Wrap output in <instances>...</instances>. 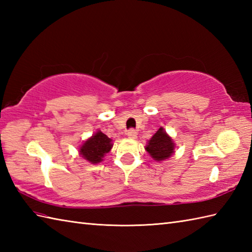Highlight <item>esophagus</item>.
Listing matches in <instances>:
<instances>
[{
  "label": "esophagus",
  "mask_w": 252,
  "mask_h": 252,
  "mask_svg": "<svg viewBox=\"0 0 252 252\" xmlns=\"http://www.w3.org/2000/svg\"><path fill=\"white\" fill-rule=\"evenodd\" d=\"M126 135H127V137H129V138H132V140H135V138L137 137V132L135 130L131 129V130H129V131L126 132Z\"/></svg>",
  "instance_id": "1"
}]
</instances>
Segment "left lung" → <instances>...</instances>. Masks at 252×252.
Masks as SVG:
<instances>
[{
	"label": "left lung",
	"mask_w": 252,
	"mask_h": 252,
	"mask_svg": "<svg viewBox=\"0 0 252 252\" xmlns=\"http://www.w3.org/2000/svg\"><path fill=\"white\" fill-rule=\"evenodd\" d=\"M175 143L163 127H159V130L152 136L147 142L145 151L148 153L155 161L162 162L169 159L174 154Z\"/></svg>",
	"instance_id": "8db88e82"
}]
</instances>
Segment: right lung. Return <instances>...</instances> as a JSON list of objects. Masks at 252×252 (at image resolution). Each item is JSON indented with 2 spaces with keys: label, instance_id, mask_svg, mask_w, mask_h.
Wrapping results in <instances>:
<instances>
[{
  "label": "right lung",
  "instance_id": "1",
  "mask_svg": "<svg viewBox=\"0 0 252 252\" xmlns=\"http://www.w3.org/2000/svg\"><path fill=\"white\" fill-rule=\"evenodd\" d=\"M112 146L114 144L111 138L97 130L80 145L79 155L90 163L96 164L103 161L106 154L111 151Z\"/></svg>",
  "mask_w": 252,
  "mask_h": 252
}]
</instances>
